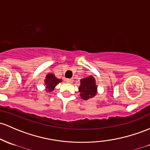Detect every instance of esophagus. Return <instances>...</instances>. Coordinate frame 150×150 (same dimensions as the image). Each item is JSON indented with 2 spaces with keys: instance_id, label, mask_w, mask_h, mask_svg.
Here are the masks:
<instances>
[{
  "instance_id": "34e87169",
  "label": "esophagus",
  "mask_w": 150,
  "mask_h": 150,
  "mask_svg": "<svg viewBox=\"0 0 150 150\" xmlns=\"http://www.w3.org/2000/svg\"><path fill=\"white\" fill-rule=\"evenodd\" d=\"M65 81H66L67 83H73V80H72V79H66V80H65Z\"/></svg>"
}]
</instances>
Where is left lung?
Instances as JSON below:
<instances>
[{"instance_id": "8db88e82", "label": "left lung", "mask_w": 150, "mask_h": 150, "mask_svg": "<svg viewBox=\"0 0 150 150\" xmlns=\"http://www.w3.org/2000/svg\"><path fill=\"white\" fill-rule=\"evenodd\" d=\"M97 89L98 88L95 83V78L91 75L80 80L79 91L80 93V97L83 100H87L93 98L97 94Z\"/></svg>"}]
</instances>
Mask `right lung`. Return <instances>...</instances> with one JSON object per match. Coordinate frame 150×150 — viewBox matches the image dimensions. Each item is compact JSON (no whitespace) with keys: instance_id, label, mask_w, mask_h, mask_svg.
I'll return each instance as SVG.
<instances>
[{"instance_id":"obj_1","label":"right lung","mask_w":150,"mask_h":150,"mask_svg":"<svg viewBox=\"0 0 150 150\" xmlns=\"http://www.w3.org/2000/svg\"><path fill=\"white\" fill-rule=\"evenodd\" d=\"M62 82L60 79L57 78L53 74L49 73L46 75L45 79V90L47 92H51L54 90L55 86L58 83Z\"/></svg>"}]
</instances>
